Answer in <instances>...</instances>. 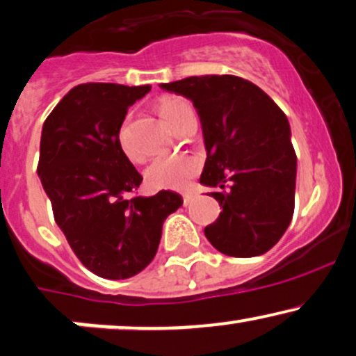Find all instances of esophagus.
I'll return each mask as SVG.
<instances>
[{"label": "esophagus", "mask_w": 356, "mask_h": 356, "mask_svg": "<svg viewBox=\"0 0 356 356\" xmlns=\"http://www.w3.org/2000/svg\"><path fill=\"white\" fill-rule=\"evenodd\" d=\"M195 193H185V195H183V201H185V206H188L191 203L193 200H195Z\"/></svg>", "instance_id": "34e87169"}]
</instances>
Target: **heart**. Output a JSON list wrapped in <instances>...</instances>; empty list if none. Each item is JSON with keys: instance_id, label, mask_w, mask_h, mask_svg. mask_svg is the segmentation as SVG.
<instances>
[{"instance_id": "obj_1", "label": "heart", "mask_w": 356, "mask_h": 356, "mask_svg": "<svg viewBox=\"0 0 356 356\" xmlns=\"http://www.w3.org/2000/svg\"><path fill=\"white\" fill-rule=\"evenodd\" d=\"M185 107L186 104L178 97H163L155 105L158 115L170 127L175 125ZM118 143L127 156L135 158L125 127L118 131ZM198 170L200 160L196 156L188 155V153H160L153 158L152 163L145 170V179H147L148 186L156 188V190H181L198 173Z\"/></svg>"}]
</instances>
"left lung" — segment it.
Returning a JSON list of instances; mask_svg holds the SVG:
<instances>
[{
	"instance_id": "8db88e82",
	"label": "left lung",
	"mask_w": 356,
	"mask_h": 356,
	"mask_svg": "<svg viewBox=\"0 0 356 356\" xmlns=\"http://www.w3.org/2000/svg\"><path fill=\"white\" fill-rule=\"evenodd\" d=\"M160 87L195 105L206 147L200 183L222 190L209 193L222 211L204 227L206 238L226 256L267 252L291 225L296 204L297 156L285 113L243 77H188Z\"/></svg>"
}]
</instances>
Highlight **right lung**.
Returning <instances> with one entry per match:
<instances>
[{
  "label": "right lung",
  "instance_id": "add662e5",
  "mask_svg": "<svg viewBox=\"0 0 356 356\" xmlns=\"http://www.w3.org/2000/svg\"><path fill=\"white\" fill-rule=\"evenodd\" d=\"M150 86L89 82L65 94L42 125L38 175L79 261L104 279L142 272L155 257L165 219L183 204L175 191L125 195L142 183L118 131Z\"/></svg>",
  "mask_w": 356,
  "mask_h": 356
}]
</instances>
